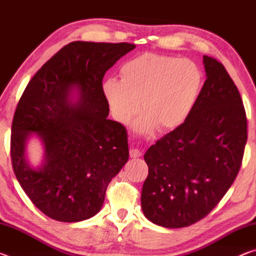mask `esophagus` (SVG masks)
Segmentation results:
<instances>
[{"instance_id":"esophagus-1","label":"esophagus","mask_w":256,"mask_h":256,"mask_svg":"<svg viewBox=\"0 0 256 256\" xmlns=\"http://www.w3.org/2000/svg\"><path fill=\"white\" fill-rule=\"evenodd\" d=\"M141 156V151L138 149H131L130 150V157L131 158H138Z\"/></svg>"}]
</instances>
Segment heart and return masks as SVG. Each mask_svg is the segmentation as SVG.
Masks as SVG:
<instances>
[{"label": "heart", "mask_w": 256, "mask_h": 256, "mask_svg": "<svg viewBox=\"0 0 256 256\" xmlns=\"http://www.w3.org/2000/svg\"><path fill=\"white\" fill-rule=\"evenodd\" d=\"M120 80L110 78L102 92L114 118L128 123L141 110L136 124L146 133L154 126L160 132L183 125L192 112L202 88V72L188 58L144 53L120 68Z\"/></svg>", "instance_id": "1"}]
</instances>
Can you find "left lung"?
I'll return each instance as SVG.
<instances>
[{
	"label": "left lung",
	"mask_w": 256,
	"mask_h": 256,
	"mask_svg": "<svg viewBox=\"0 0 256 256\" xmlns=\"http://www.w3.org/2000/svg\"><path fill=\"white\" fill-rule=\"evenodd\" d=\"M206 80L186 122L146 150L141 206L166 228L196 224L214 210L240 170L248 118L222 63L203 56Z\"/></svg>",
	"instance_id": "obj_1"
}]
</instances>
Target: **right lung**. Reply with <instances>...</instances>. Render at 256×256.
I'll return each mask as SVG.
<instances>
[{"label": "right lung", "instance_id": "obj_1", "mask_svg": "<svg viewBox=\"0 0 256 256\" xmlns=\"http://www.w3.org/2000/svg\"><path fill=\"white\" fill-rule=\"evenodd\" d=\"M136 45L72 42L34 74L16 108L11 128L14 175L42 214L63 222L92 218L105 200L107 186L128 159V132L108 120L102 92L107 70ZM80 99L70 100V92ZM32 132L46 146V162L30 168L24 159Z\"/></svg>", "mask_w": 256, "mask_h": 256}]
</instances>
